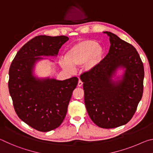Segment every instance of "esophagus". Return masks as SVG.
<instances>
[{
  "label": "esophagus",
  "mask_w": 153,
  "mask_h": 153,
  "mask_svg": "<svg viewBox=\"0 0 153 153\" xmlns=\"http://www.w3.org/2000/svg\"><path fill=\"white\" fill-rule=\"evenodd\" d=\"M82 85H83V82L81 81V80L79 79L78 84H77V86H78V87H81V86H82Z\"/></svg>",
  "instance_id": "esophagus-1"
}]
</instances>
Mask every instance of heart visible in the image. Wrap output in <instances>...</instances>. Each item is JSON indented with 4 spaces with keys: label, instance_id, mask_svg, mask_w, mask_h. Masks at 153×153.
<instances>
[{
    "label": "heart",
    "instance_id": "1",
    "mask_svg": "<svg viewBox=\"0 0 153 153\" xmlns=\"http://www.w3.org/2000/svg\"><path fill=\"white\" fill-rule=\"evenodd\" d=\"M105 55V49L94 40H84L71 46L67 51L65 59L59 61L65 71L71 72L74 67L82 65V69L90 72L101 63Z\"/></svg>",
    "mask_w": 153,
    "mask_h": 153
}]
</instances>
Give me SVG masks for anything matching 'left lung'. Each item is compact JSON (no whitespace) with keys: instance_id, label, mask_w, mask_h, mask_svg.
<instances>
[{"instance_id":"8db88e82","label":"left lung","mask_w":153,"mask_h":153,"mask_svg":"<svg viewBox=\"0 0 153 153\" xmlns=\"http://www.w3.org/2000/svg\"><path fill=\"white\" fill-rule=\"evenodd\" d=\"M108 53L94 70L80 76L89 117L102 128L126 124L143 94L144 66L134 46L110 32ZM121 69L123 74L117 76Z\"/></svg>"}]
</instances>
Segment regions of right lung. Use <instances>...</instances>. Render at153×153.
I'll list each match as a JSON object with an SVG mask.
<instances>
[{
  "label": "right lung",
  "mask_w": 153,
  "mask_h": 153,
  "mask_svg": "<svg viewBox=\"0 0 153 153\" xmlns=\"http://www.w3.org/2000/svg\"><path fill=\"white\" fill-rule=\"evenodd\" d=\"M68 40L65 36H36L20 48L10 66L9 90L15 112L36 130L45 132L61 125L77 85L76 77L59 80L35 74L36 64L42 60L53 62L46 57L57 56Z\"/></svg>",
  "instance_id": "obj_1"
}]
</instances>
